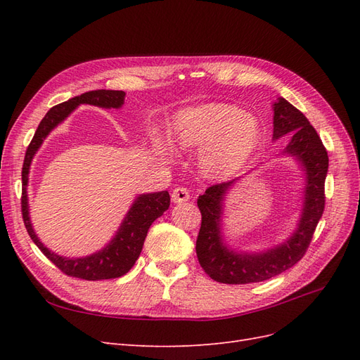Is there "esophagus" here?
<instances>
[{
	"mask_svg": "<svg viewBox=\"0 0 360 360\" xmlns=\"http://www.w3.org/2000/svg\"><path fill=\"white\" fill-rule=\"evenodd\" d=\"M171 200H172V202H176V204L188 201L189 200L188 189L186 188H176L171 193Z\"/></svg>",
	"mask_w": 360,
	"mask_h": 360,
	"instance_id": "obj_1",
	"label": "esophagus"
}]
</instances>
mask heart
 <instances>
[{
	"label": "heart",
	"mask_w": 360,
	"mask_h": 360,
	"mask_svg": "<svg viewBox=\"0 0 360 360\" xmlns=\"http://www.w3.org/2000/svg\"><path fill=\"white\" fill-rule=\"evenodd\" d=\"M172 141L181 150L200 148L198 167L205 177L225 179L255 156L263 129L258 120L231 103H204L174 118Z\"/></svg>",
	"instance_id": "b5f03b06"
}]
</instances>
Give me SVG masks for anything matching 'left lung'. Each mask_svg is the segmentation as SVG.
<instances>
[{
    "label": "left lung",
    "mask_w": 360,
    "mask_h": 360,
    "mask_svg": "<svg viewBox=\"0 0 360 360\" xmlns=\"http://www.w3.org/2000/svg\"><path fill=\"white\" fill-rule=\"evenodd\" d=\"M288 136L281 155L294 158L304 172L303 204L297 222L287 240L259 252L237 250L225 242L222 233L224 201L242 177L214 184L198 197L201 228L197 238V257L204 271L222 284H250L274 278L292 267L307 252L324 210V180L329 158L321 139L308 118L284 97L274 103V141Z\"/></svg>",
    "instance_id": "obj_1"
}]
</instances>
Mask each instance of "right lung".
Instances as JSON below:
<instances>
[{"instance_id":"obj_1","label":"right lung","mask_w":360,"mask_h":360,"mask_svg":"<svg viewBox=\"0 0 360 360\" xmlns=\"http://www.w3.org/2000/svg\"><path fill=\"white\" fill-rule=\"evenodd\" d=\"M124 91L117 90H94L84 93L63 102L57 106L51 108L40 122L34 136L27 148L24 167H22V217L27 231L31 240L37 245V248L56 264L63 274L73 278H81L86 281H101V279H114L126 275L134 267L138 259L143 245L147 237L150 225L153 224L163 212L169 207V193L168 191L141 193L130 205L124 219L120 224L115 236L111 238L110 243H106L101 250L85 257H63L53 252L40 242L34 228H32L30 219V207H28V174L32 158L36 156L37 150L41 147L43 141L61 124L76 108L79 105H93L111 110V108H122L124 103Z\"/></svg>"}]
</instances>
